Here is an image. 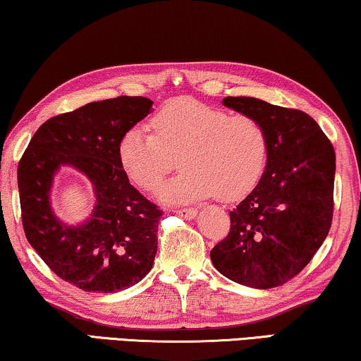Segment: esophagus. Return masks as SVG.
Returning <instances> with one entry per match:
<instances>
[{
    "mask_svg": "<svg viewBox=\"0 0 361 361\" xmlns=\"http://www.w3.org/2000/svg\"><path fill=\"white\" fill-rule=\"evenodd\" d=\"M173 212H176L181 217L185 219H195L196 214H197V209L195 207H183V209H173Z\"/></svg>",
    "mask_w": 361,
    "mask_h": 361,
    "instance_id": "esophagus-1",
    "label": "esophagus"
}]
</instances>
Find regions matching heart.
<instances>
[{"instance_id": "heart-1", "label": "heart", "mask_w": 361, "mask_h": 361, "mask_svg": "<svg viewBox=\"0 0 361 361\" xmlns=\"http://www.w3.org/2000/svg\"><path fill=\"white\" fill-rule=\"evenodd\" d=\"M152 134L129 128L118 142V160L128 178L147 192L162 185L178 160L183 169L160 190L169 202L215 195L238 201L257 185L267 162L266 126L246 113L176 99L150 118Z\"/></svg>"}]
</instances>
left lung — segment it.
<instances>
[{"label":"left lung","instance_id":"left-lung-1","mask_svg":"<svg viewBox=\"0 0 361 361\" xmlns=\"http://www.w3.org/2000/svg\"><path fill=\"white\" fill-rule=\"evenodd\" d=\"M222 104L266 126L269 154L257 186L230 211V232L211 259L236 283L281 287L303 271L331 230L334 147L301 110L252 97H227Z\"/></svg>","mask_w":361,"mask_h":361}]
</instances>
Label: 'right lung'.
I'll return each mask as SVG.
<instances>
[{
	"label": "right lung",
	"mask_w": 361,
	"mask_h": 361,
	"mask_svg": "<svg viewBox=\"0 0 361 361\" xmlns=\"http://www.w3.org/2000/svg\"><path fill=\"white\" fill-rule=\"evenodd\" d=\"M150 109L146 97L121 95L61 113L37 129L19 160L27 240L61 281L85 292H120L152 269L162 211L129 183L118 160L123 133ZM61 164L74 166L94 186V214L79 228L61 224L49 207L52 176Z\"/></svg>",
	"instance_id": "right-lung-1"
}]
</instances>
